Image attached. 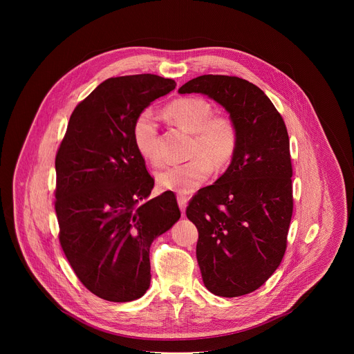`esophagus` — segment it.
<instances>
[{
    "mask_svg": "<svg viewBox=\"0 0 354 354\" xmlns=\"http://www.w3.org/2000/svg\"><path fill=\"white\" fill-rule=\"evenodd\" d=\"M178 205H179V209H180V212H182V214L185 216V212H186V206H187V197L186 196H183V194H178Z\"/></svg>",
    "mask_w": 354,
    "mask_h": 354,
    "instance_id": "1",
    "label": "esophagus"
}]
</instances>
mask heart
Returning a JSON list of instances; mask_svg holds the SVG:
<instances>
[{
    "label": "heart",
    "instance_id": "obj_1",
    "mask_svg": "<svg viewBox=\"0 0 354 354\" xmlns=\"http://www.w3.org/2000/svg\"><path fill=\"white\" fill-rule=\"evenodd\" d=\"M165 115L192 134L189 156L193 158L158 171L157 185L162 190L187 194L203 185L214 168L223 171L232 162L239 141L238 129L231 118L214 115L212 104L203 97L176 99L165 108ZM131 140L144 160L153 164L160 161L158 123L149 109L134 119Z\"/></svg>",
    "mask_w": 354,
    "mask_h": 354
}]
</instances>
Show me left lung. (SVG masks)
Masks as SVG:
<instances>
[{
  "instance_id": "1",
  "label": "left lung",
  "mask_w": 354,
  "mask_h": 354,
  "mask_svg": "<svg viewBox=\"0 0 354 354\" xmlns=\"http://www.w3.org/2000/svg\"><path fill=\"white\" fill-rule=\"evenodd\" d=\"M179 93H203L234 120L235 157L214 185L186 209L198 231L197 263L209 291L239 297L259 288L279 268L292 216V168L283 118L265 92L228 75H200Z\"/></svg>"
}]
</instances>
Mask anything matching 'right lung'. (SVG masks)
Wrapping results in <instances>:
<instances>
[{"instance_id":"add662e5","label":"right lung","mask_w":354,"mask_h":354,"mask_svg":"<svg viewBox=\"0 0 354 354\" xmlns=\"http://www.w3.org/2000/svg\"><path fill=\"white\" fill-rule=\"evenodd\" d=\"M175 86L154 74L104 81L74 109L57 151L60 245L80 281L106 301L144 295L149 246L180 218L174 193L144 201L154 179L131 140L137 115Z\"/></svg>"}]
</instances>
